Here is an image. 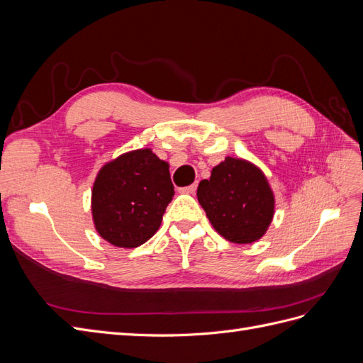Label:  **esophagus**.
I'll return each instance as SVG.
<instances>
[{
  "instance_id": "obj_1",
  "label": "esophagus",
  "mask_w": 363,
  "mask_h": 363,
  "mask_svg": "<svg viewBox=\"0 0 363 363\" xmlns=\"http://www.w3.org/2000/svg\"><path fill=\"white\" fill-rule=\"evenodd\" d=\"M195 191H196V183H194V184H191V186H186V188H182V189H180V192H183V194H191V195H194Z\"/></svg>"
}]
</instances>
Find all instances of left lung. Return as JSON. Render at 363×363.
<instances>
[{"instance_id":"obj_1","label":"left lung","mask_w":363,"mask_h":363,"mask_svg":"<svg viewBox=\"0 0 363 363\" xmlns=\"http://www.w3.org/2000/svg\"><path fill=\"white\" fill-rule=\"evenodd\" d=\"M196 196L216 232L235 244L259 240L272 221L274 194L255 163L225 157L203 180Z\"/></svg>"}]
</instances>
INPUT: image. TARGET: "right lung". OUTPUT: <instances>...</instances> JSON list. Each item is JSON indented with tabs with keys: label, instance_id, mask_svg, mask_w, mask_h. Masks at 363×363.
<instances>
[{
	"label": "right lung",
	"instance_id": "right-lung-1",
	"mask_svg": "<svg viewBox=\"0 0 363 363\" xmlns=\"http://www.w3.org/2000/svg\"><path fill=\"white\" fill-rule=\"evenodd\" d=\"M174 196L168 162L150 148L107 162L92 188L94 225L115 247L135 248L155 235Z\"/></svg>",
	"mask_w": 363,
	"mask_h": 363
}]
</instances>
